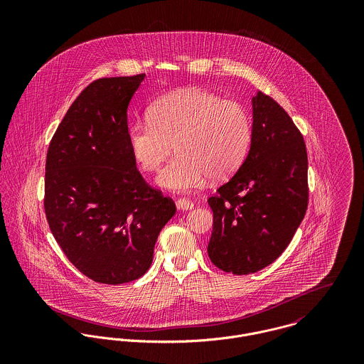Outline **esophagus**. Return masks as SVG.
<instances>
[{"label": "esophagus", "mask_w": 364, "mask_h": 364, "mask_svg": "<svg viewBox=\"0 0 364 364\" xmlns=\"http://www.w3.org/2000/svg\"><path fill=\"white\" fill-rule=\"evenodd\" d=\"M175 203H176V208H179V210H191V208H193V203L189 199L181 198V199H176Z\"/></svg>", "instance_id": "esophagus-1"}]
</instances>
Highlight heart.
Returning <instances> with one entry per match:
<instances>
[{
  "mask_svg": "<svg viewBox=\"0 0 364 364\" xmlns=\"http://www.w3.org/2000/svg\"><path fill=\"white\" fill-rule=\"evenodd\" d=\"M149 122L129 127L132 156L143 171H158L173 150L175 158L158 175V185L188 192L208 176L221 181L244 162L252 140V122L244 105L202 90L185 88L158 98Z\"/></svg>",
  "mask_w": 364,
  "mask_h": 364,
  "instance_id": "1",
  "label": "heart"
}]
</instances>
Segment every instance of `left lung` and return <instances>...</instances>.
Segmentation results:
<instances>
[{
	"label": "left lung",
	"mask_w": 364,
	"mask_h": 364,
	"mask_svg": "<svg viewBox=\"0 0 364 364\" xmlns=\"http://www.w3.org/2000/svg\"><path fill=\"white\" fill-rule=\"evenodd\" d=\"M248 156L208 198L213 210L210 260L234 274L255 273L290 244L309 206V158L303 134L269 95L252 98Z\"/></svg>",
	"instance_id": "8db88e82"
}]
</instances>
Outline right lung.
Returning <instances> with one entry per match:
<instances>
[{"mask_svg": "<svg viewBox=\"0 0 364 364\" xmlns=\"http://www.w3.org/2000/svg\"><path fill=\"white\" fill-rule=\"evenodd\" d=\"M146 74L100 78L70 106L46 156L45 213L53 237L82 274L105 284L141 277L173 217L127 140V106Z\"/></svg>", "mask_w": 364, "mask_h": 364, "instance_id": "1", "label": "right lung"}]
</instances>
